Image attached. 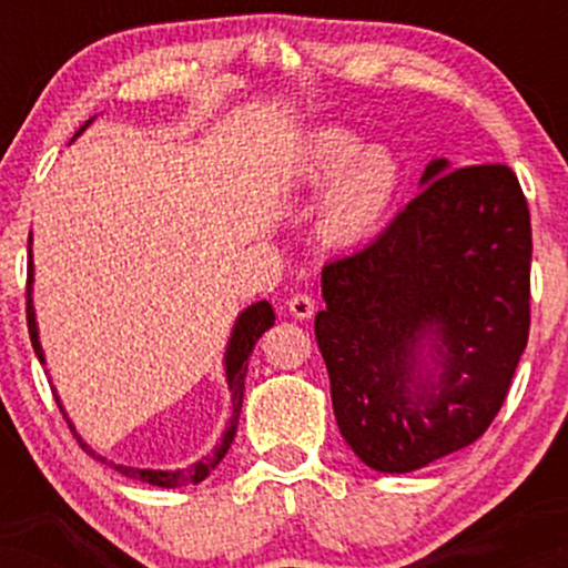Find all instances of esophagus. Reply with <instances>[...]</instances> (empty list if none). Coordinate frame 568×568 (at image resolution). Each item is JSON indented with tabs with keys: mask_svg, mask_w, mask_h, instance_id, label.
<instances>
[{
	"mask_svg": "<svg viewBox=\"0 0 568 568\" xmlns=\"http://www.w3.org/2000/svg\"><path fill=\"white\" fill-rule=\"evenodd\" d=\"M288 312L296 321H306V317L315 315V298L310 293H296L288 302Z\"/></svg>",
	"mask_w": 568,
	"mask_h": 568,
	"instance_id": "esophagus-1",
	"label": "esophagus"
}]
</instances>
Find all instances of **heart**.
Instances as JSON below:
<instances>
[{
	"instance_id": "obj_1",
	"label": "heart",
	"mask_w": 568,
	"mask_h": 568,
	"mask_svg": "<svg viewBox=\"0 0 568 568\" xmlns=\"http://www.w3.org/2000/svg\"><path fill=\"white\" fill-rule=\"evenodd\" d=\"M298 189L317 192L315 232L331 247H355L379 232L400 189V165L384 146H363L347 128L325 125L293 160Z\"/></svg>"
}]
</instances>
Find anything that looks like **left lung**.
<instances>
[{
    "label": "left lung",
    "mask_w": 568,
    "mask_h": 568,
    "mask_svg": "<svg viewBox=\"0 0 568 568\" xmlns=\"http://www.w3.org/2000/svg\"><path fill=\"white\" fill-rule=\"evenodd\" d=\"M374 243L323 266L317 347L349 448L410 473L470 446L529 342L531 219L507 165L433 160Z\"/></svg>",
    "instance_id": "8db88e82"
}]
</instances>
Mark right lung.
I'll return each mask as SVG.
<instances>
[{
	"label": "right lung",
	"instance_id": "right-lung-1",
	"mask_svg": "<svg viewBox=\"0 0 568 568\" xmlns=\"http://www.w3.org/2000/svg\"><path fill=\"white\" fill-rule=\"evenodd\" d=\"M93 120H88L84 125L77 130V135L82 133L84 128L90 125ZM74 135V139H77ZM29 245H31V237H29ZM31 283H34V262H31V247H29V288H26V317H29V336H31V347H34L39 363L44 366V352H42V344H39V328H37V315H34V302H31ZM272 323H275V312H272V304L270 302H256L251 304L247 310H243L237 315V321H234V328H232V336H230V344H226V352H224V371H226V384H230V393H232V416H230V425H226L224 435H221V440L216 443V448H213L211 454L202 456L200 462H194L192 467H184V470H141V467H128V465H114V462H109L106 456L95 454L93 448L84 443L80 435H77L74 425H71V419L67 416V408L61 406V397L55 395L58 400V408L63 410V416H67L69 427L74 429L77 440H80V446L88 452L90 456H95L98 462H103V465H112L116 473L128 475V478H135V480H143V484H152V486H162V488H175V486H192V484H200V480H205L207 475L219 467V462L224 459L226 452H230L234 435H237V422H240V408H243V393H245V374H247V357H251L253 347H256V342L262 338V334L266 328H272ZM55 393V389H53Z\"/></svg>",
	"mask_w": 568,
	"mask_h": 568
}]
</instances>
